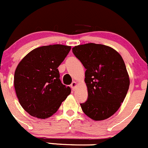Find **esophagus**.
<instances>
[{
	"mask_svg": "<svg viewBox=\"0 0 148 148\" xmlns=\"http://www.w3.org/2000/svg\"><path fill=\"white\" fill-rule=\"evenodd\" d=\"M76 87H77V82H73L71 84V89H72L73 90H75Z\"/></svg>",
	"mask_w": 148,
	"mask_h": 148,
	"instance_id": "obj_1",
	"label": "esophagus"
}]
</instances>
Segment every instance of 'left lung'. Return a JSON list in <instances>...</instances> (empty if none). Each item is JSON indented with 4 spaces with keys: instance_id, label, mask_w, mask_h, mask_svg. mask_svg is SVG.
<instances>
[{
    "instance_id": "left-lung-1",
    "label": "left lung",
    "mask_w": 148,
    "mask_h": 148,
    "mask_svg": "<svg viewBox=\"0 0 148 148\" xmlns=\"http://www.w3.org/2000/svg\"><path fill=\"white\" fill-rule=\"evenodd\" d=\"M72 51L86 69L88 99L80 103L82 111L94 120L108 119L119 108L130 86L123 59L114 49L102 44L79 45Z\"/></svg>"
}]
</instances>
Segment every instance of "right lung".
I'll list each match as a JSON object with an SVG mask.
<instances>
[{"instance_id": "1", "label": "right lung", "mask_w": 148, "mask_h": 148, "mask_svg": "<svg viewBox=\"0 0 148 148\" xmlns=\"http://www.w3.org/2000/svg\"><path fill=\"white\" fill-rule=\"evenodd\" d=\"M71 46L49 45L37 48L20 62L14 72V86L20 104L39 119L52 116L71 88L61 82L58 68Z\"/></svg>"}]
</instances>
